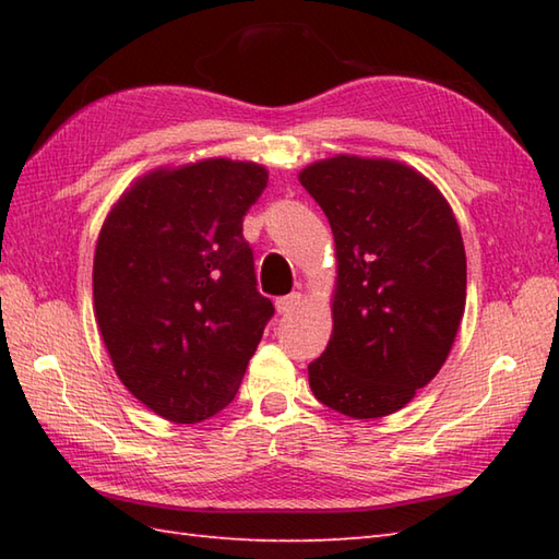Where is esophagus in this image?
Listing matches in <instances>:
<instances>
[{"instance_id": "esophagus-1", "label": "esophagus", "mask_w": 559, "mask_h": 559, "mask_svg": "<svg viewBox=\"0 0 559 559\" xmlns=\"http://www.w3.org/2000/svg\"><path fill=\"white\" fill-rule=\"evenodd\" d=\"M302 300H305L302 293H290V295H286V298L276 300V310H278V314H293L302 305Z\"/></svg>"}]
</instances>
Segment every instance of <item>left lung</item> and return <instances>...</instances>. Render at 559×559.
Segmentation results:
<instances>
[{"mask_svg":"<svg viewBox=\"0 0 559 559\" xmlns=\"http://www.w3.org/2000/svg\"><path fill=\"white\" fill-rule=\"evenodd\" d=\"M336 247L334 331L312 394L348 418H384L432 382L466 307V249L437 185L391 158L336 153L300 170Z\"/></svg>","mask_w":559,"mask_h":559,"instance_id":"8db88e82","label":"left lung"}]
</instances>
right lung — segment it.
Listing matches in <instances>:
<instances>
[{
	"label": "right lung",
	"instance_id": "obj_1",
	"mask_svg": "<svg viewBox=\"0 0 559 559\" xmlns=\"http://www.w3.org/2000/svg\"><path fill=\"white\" fill-rule=\"evenodd\" d=\"M266 180L252 160L160 165L103 221L93 314L120 382L165 420L194 425L228 406L273 314L242 237Z\"/></svg>",
	"mask_w": 559,
	"mask_h": 559
}]
</instances>
